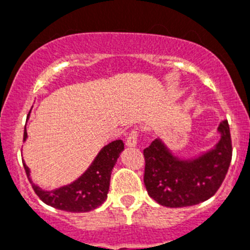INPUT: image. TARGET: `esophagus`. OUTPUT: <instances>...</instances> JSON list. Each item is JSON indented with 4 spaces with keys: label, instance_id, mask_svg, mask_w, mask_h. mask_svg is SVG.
Instances as JSON below:
<instances>
[{
    "label": "esophagus",
    "instance_id": "obj_1",
    "mask_svg": "<svg viewBox=\"0 0 250 250\" xmlns=\"http://www.w3.org/2000/svg\"><path fill=\"white\" fill-rule=\"evenodd\" d=\"M125 144H126L127 147H135L136 144H138V131H135V130L130 131Z\"/></svg>",
    "mask_w": 250,
    "mask_h": 250
}]
</instances>
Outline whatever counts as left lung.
<instances>
[{"instance_id":"1","label":"left lung","mask_w":250,"mask_h":250,"mask_svg":"<svg viewBox=\"0 0 250 250\" xmlns=\"http://www.w3.org/2000/svg\"><path fill=\"white\" fill-rule=\"evenodd\" d=\"M216 132L219 140L191 158L176 155L160 138L144 150V184L150 198L167 208L191 207L216 193L231 160L228 120H222Z\"/></svg>"}]
</instances>
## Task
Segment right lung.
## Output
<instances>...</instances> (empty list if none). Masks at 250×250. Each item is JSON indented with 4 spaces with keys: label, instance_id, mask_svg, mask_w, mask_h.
Listing matches in <instances>:
<instances>
[{
    "label": "right lung",
    "instance_id": "right-lung-1",
    "mask_svg": "<svg viewBox=\"0 0 250 250\" xmlns=\"http://www.w3.org/2000/svg\"><path fill=\"white\" fill-rule=\"evenodd\" d=\"M26 140L27 130L25 126L23 141ZM123 151V141H111L98 152L90 167L76 180L52 190H46L35 184L31 179L30 167L25 161L22 163L35 193L45 204L70 213H87L100 207L107 199L111 171Z\"/></svg>",
    "mask_w": 250,
    "mask_h": 250
}]
</instances>
